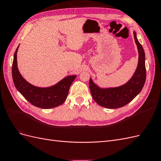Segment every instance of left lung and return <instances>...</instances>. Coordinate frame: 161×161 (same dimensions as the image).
Instances as JSON below:
<instances>
[{"label":"left lung","instance_id":"8db88e82","mask_svg":"<svg viewBox=\"0 0 161 161\" xmlns=\"http://www.w3.org/2000/svg\"><path fill=\"white\" fill-rule=\"evenodd\" d=\"M134 37L139 53L138 64L134 76L127 83L115 88L101 89L90 79L89 88L92 98L102 107L109 109L121 108L132 101L143 88L147 76L145 53L142 45L136 37V32H134Z\"/></svg>","mask_w":161,"mask_h":161}]
</instances>
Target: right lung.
<instances>
[{"label": "right lung", "instance_id": "obj_1", "mask_svg": "<svg viewBox=\"0 0 161 161\" xmlns=\"http://www.w3.org/2000/svg\"><path fill=\"white\" fill-rule=\"evenodd\" d=\"M15 50L12 66V76L14 85L19 92L31 104L42 109H50L62 105L67 98L70 87L76 75L68 76L56 85L40 88L29 83L19 72L17 68V53Z\"/></svg>", "mask_w": 161, "mask_h": 161}]
</instances>
